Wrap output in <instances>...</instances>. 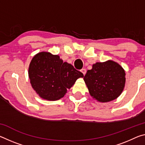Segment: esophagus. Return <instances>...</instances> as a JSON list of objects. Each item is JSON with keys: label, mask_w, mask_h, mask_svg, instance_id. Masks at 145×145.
<instances>
[{"label": "esophagus", "mask_w": 145, "mask_h": 145, "mask_svg": "<svg viewBox=\"0 0 145 145\" xmlns=\"http://www.w3.org/2000/svg\"><path fill=\"white\" fill-rule=\"evenodd\" d=\"M80 72H81L83 73V75H84L86 74V70L84 69V68H82V69L80 70Z\"/></svg>", "instance_id": "obj_1"}]
</instances>
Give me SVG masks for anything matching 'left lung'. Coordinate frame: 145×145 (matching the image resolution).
I'll list each match as a JSON object with an SVG mask.
<instances>
[{
  "mask_svg": "<svg viewBox=\"0 0 145 145\" xmlns=\"http://www.w3.org/2000/svg\"><path fill=\"white\" fill-rule=\"evenodd\" d=\"M84 80L93 99L102 103L111 102L121 94L125 84V72L112 60L93 64Z\"/></svg>",
  "mask_w": 145,
  "mask_h": 145,
  "instance_id": "left-lung-1",
  "label": "left lung"
}]
</instances>
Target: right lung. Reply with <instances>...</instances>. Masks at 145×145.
I'll return each mask as SVG.
<instances>
[{
	"label": "right lung",
	"instance_id": "obj_1",
	"mask_svg": "<svg viewBox=\"0 0 145 145\" xmlns=\"http://www.w3.org/2000/svg\"><path fill=\"white\" fill-rule=\"evenodd\" d=\"M29 78L32 87L41 99L55 101L63 98L77 78L84 75L59 56L41 52L29 64Z\"/></svg>",
	"mask_w": 145,
	"mask_h": 145
}]
</instances>
